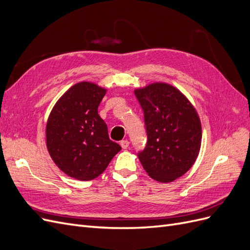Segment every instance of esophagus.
<instances>
[{
  "label": "esophagus",
  "instance_id": "esophagus-1",
  "mask_svg": "<svg viewBox=\"0 0 250 250\" xmlns=\"http://www.w3.org/2000/svg\"><path fill=\"white\" fill-rule=\"evenodd\" d=\"M120 145L123 149H127L128 147H129V142H128L127 140H123V141H121Z\"/></svg>",
  "mask_w": 250,
  "mask_h": 250
}]
</instances>
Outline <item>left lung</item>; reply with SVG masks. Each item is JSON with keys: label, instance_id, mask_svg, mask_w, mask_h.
<instances>
[{"label": "left lung", "instance_id": "left-lung-1", "mask_svg": "<svg viewBox=\"0 0 250 250\" xmlns=\"http://www.w3.org/2000/svg\"><path fill=\"white\" fill-rule=\"evenodd\" d=\"M144 111L147 145L139 160L148 175L171 183L191 169L201 146V123L188 98L168 83L134 89Z\"/></svg>", "mask_w": 250, "mask_h": 250}]
</instances>
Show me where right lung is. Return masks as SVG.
Wrapping results in <instances>:
<instances>
[{"label":"right lung","mask_w":250,"mask_h":250,"mask_svg":"<svg viewBox=\"0 0 250 250\" xmlns=\"http://www.w3.org/2000/svg\"><path fill=\"white\" fill-rule=\"evenodd\" d=\"M106 88L82 81L59 98L46 126L49 154L67 176L92 180L107 168L119 151L109 140L107 125L98 113Z\"/></svg>","instance_id":"right-lung-1"}]
</instances>
